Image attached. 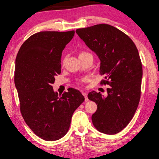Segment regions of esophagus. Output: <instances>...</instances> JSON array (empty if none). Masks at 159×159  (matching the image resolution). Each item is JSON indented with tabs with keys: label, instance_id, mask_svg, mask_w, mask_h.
Here are the masks:
<instances>
[{
	"label": "esophagus",
	"instance_id": "obj_1",
	"mask_svg": "<svg viewBox=\"0 0 159 159\" xmlns=\"http://www.w3.org/2000/svg\"><path fill=\"white\" fill-rule=\"evenodd\" d=\"M82 94L84 95V99H85V101H88V98H87V93L86 92H84V91H82Z\"/></svg>",
	"mask_w": 159,
	"mask_h": 159
}]
</instances>
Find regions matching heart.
<instances>
[{"mask_svg": "<svg viewBox=\"0 0 159 159\" xmlns=\"http://www.w3.org/2000/svg\"><path fill=\"white\" fill-rule=\"evenodd\" d=\"M85 54V52H82V53H81V54Z\"/></svg>", "mask_w": 159, "mask_h": 159, "instance_id": "obj_1", "label": "heart"}]
</instances>
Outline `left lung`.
Returning a JSON list of instances; mask_svg holds the SVG:
<instances>
[{
  "instance_id": "8db88e82",
  "label": "left lung",
  "mask_w": 159,
  "mask_h": 159,
  "mask_svg": "<svg viewBox=\"0 0 159 159\" xmlns=\"http://www.w3.org/2000/svg\"><path fill=\"white\" fill-rule=\"evenodd\" d=\"M76 33L100 59V74L105 77L101 84L109 85L107 97L95 91L87 95L98 105L92 121L100 132L116 134L132 120L141 98L143 68L139 51L129 36L110 25L97 24Z\"/></svg>"
}]
</instances>
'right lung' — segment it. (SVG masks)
Segmentation results:
<instances>
[{"label":"right lung","instance_id":"obj_1","mask_svg":"<svg viewBox=\"0 0 159 159\" xmlns=\"http://www.w3.org/2000/svg\"><path fill=\"white\" fill-rule=\"evenodd\" d=\"M75 31H41L20 47L16 59L14 82L26 123L41 139L57 141L68 132L75 110L84 102L79 90L59 95L52 86L61 73V52Z\"/></svg>","mask_w":159,"mask_h":159}]
</instances>
